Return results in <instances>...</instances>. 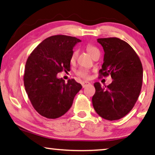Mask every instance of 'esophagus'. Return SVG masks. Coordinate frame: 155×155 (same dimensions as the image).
Here are the masks:
<instances>
[{
  "instance_id": "obj_1",
  "label": "esophagus",
  "mask_w": 155,
  "mask_h": 155,
  "mask_svg": "<svg viewBox=\"0 0 155 155\" xmlns=\"http://www.w3.org/2000/svg\"><path fill=\"white\" fill-rule=\"evenodd\" d=\"M81 85H82V87H86L87 85H90V83L89 82H87V81H83L81 83Z\"/></svg>"
}]
</instances>
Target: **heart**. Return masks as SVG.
<instances>
[{
    "mask_svg": "<svg viewBox=\"0 0 155 155\" xmlns=\"http://www.w3.org/2000/svg\"><path fill=\"white\" fill-rule=\"evenodd\" d=\"M85 49H86L87 52L91 56L94 54H95V53L100 52L97 48H96L95 47H94V46L91 45H87L86 47H85ZM77 56H78L77 51V50L74 51L70 57L71 63H75L76 61H77ZM76 74H77L78 77H79L82 78H85V79H87V78L91 77V72H90V71L88 70H87V69H84V68L79 69L78 71H77Z\"/></svg>",
    "mask_w": 155,
    "mask_h": 155,
    "instance_id": "obj_1",
    "label": "heart"
}]
</instances>
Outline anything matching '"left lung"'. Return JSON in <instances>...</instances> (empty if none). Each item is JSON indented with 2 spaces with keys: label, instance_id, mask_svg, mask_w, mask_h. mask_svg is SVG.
<instances>
[{
  "label": "left lung",
  "instance_id": "obj_1",
  "mask_svg": "<svg viewBox=\"0 0 155 155\" xmlns=\"http://www.w3.org/2000/svg\"><path fill=\"white\" fill-rule=\"evenodd\" d=\"M97 41L104 51L99 77L110 75L113 81L104 86L100 83L94 84L92 105L104 119L116 120L125 116L137 102L142 87V63L133 48L124 40L108 38Z\"/></svg>",
  "mask_w": 155,
  "mask_h": 155
}]
</instances>
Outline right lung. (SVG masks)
<instances>
[{
	"mask_svg": "<svg viewBox=\"0 0 155 155\" xmlns=\"http://www.w3.org/2000/svg\"><path fill=\"white\" fill-rule=\"evenodd\" d=\"M81 40L63 35L45 39L28 58L24 75L26 92L33 108L41 116L55 119L70 109L82 88L74 79L68 83L57 74L70 70L73 47Z\"/></svg>",
	"mask_w": 155,
	"mask_h": 155,
	"instance_id": "add662e5",
	"label": "right lung"
}]
</instances>
